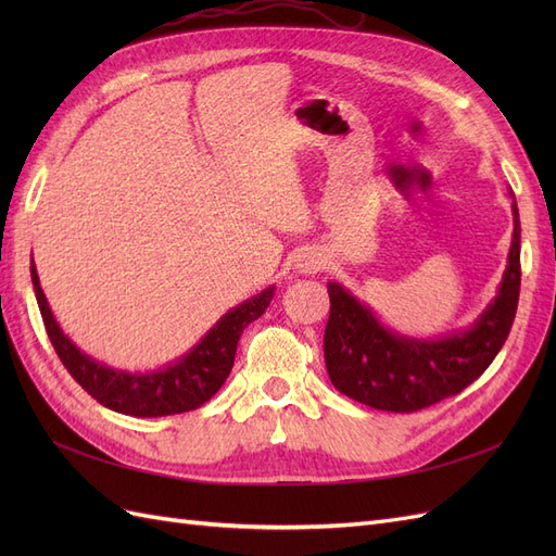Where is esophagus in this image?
I'll use <instances>...</instances> for the list:
<instances>
[{"label":"esophagus","mask_w":556,"mask_h":556,"mask_svg":"<svg viewBox=\"0 0 556 556\" xmlns=\"http://www.w3.org/2000/svg\"><path fill=\"white\" fill-rule=\"evenodd\" d=\"M294 266L299 274H315L319 271V266H323V260H319L315 252H306V255H301V260H296Z\"/></svg>","instance_id":"esophagus-1"}]
</instances>
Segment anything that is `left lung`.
I'll return each instance as SVG.
<instances>
[{
  "instance_id": "1",
  "label": "left lung",
  "mask_w": 556,
  "mask_h": 556,
  "mask_svg": "<svg viewBox=\"0 0 556 556\" xmlns=\"http://www.w3.org/2000/svg\"><path fill=\"white\" fill-rule=\"evenodd\" d=\"M513 243L496 296L473 325L441 339H413L387 329L364 301L329 282L325 329L327 374L341 394L376 410L413 413L478 380L506 343L519 301V211L513 197Z\"/></svg>"
}]
</instances>
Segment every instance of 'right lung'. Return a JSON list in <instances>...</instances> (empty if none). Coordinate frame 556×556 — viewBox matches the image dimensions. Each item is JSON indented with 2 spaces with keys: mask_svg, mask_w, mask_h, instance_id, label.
<instances>
[{
  "mask_svg": "<svg viewBox=\"0 0 556 556\" xmlns=\"http://www.w3.org/2000/svg\"><path fill=\"white\" fill-rule=\"evenodd\" d=\"M29 274L48 339L53 343L66 371L102 406L131 417L178 415L206 403L227 380L243 329L250 323H255L268 308L276 292L271 285V288L262 290L260 294L245 299L237 308L227 311L201 336V341L176 362L157 368V371L129 374L123 371V368L97 362L80 348H76L70 336H64L53 311L48 306L35 260H31Z\"/></svg>",
  "mask_w": 556,
  "mask_h": 556,
  "instance_id": "obj_1",
  "label": "right lung"
}]
</instances>
